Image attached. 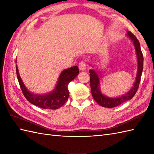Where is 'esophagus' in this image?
<instances>
[{"label":"esophagus","instance_id":"obj_1","mask_svg":"<svg viewBox=\"0 0 154 154\" xmlns=\"http://www.w3.org/2000/svg\"><path fill=\"white\" fill-rule=\"evenodd\" d=\"M78 67H79V69L81 71H83L86 69V63L84 61H81L79 63V65H78Z\"/></svg>","mask_w":154,"mask_h":154}]
</instances>
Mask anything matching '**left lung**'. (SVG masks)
Listing matches in <instances>:
<instances>
[{"label":"left lung","instance_id":"obj_1","mask_svg":"<svg viewBox=\"0 0 154 154\" xmlns=\"http://www.w3.org/2000/svg\"><path fill=\"white\" fill-rule=\"evenodd\" d=\"M127 35L130 38V39L133 41L134 45L135 46L137 58H138V73H137L136 81L134 85V87L132 88L129 92H128L125 95H123L119 98H109L106 97L101 93L99 89V78L98 76L97 73L93 69H90V85H91V93L94 100L99 104L103 107L106 108H113L120 105L122 103L126 102L127 100H129L135 95L138 89L139 85L141 80L142 73L143 71V54L140 48V42L138 39L131 32L128 31Z\"/></svg>","mask_w":154,"mask_h":154}]
</instances>
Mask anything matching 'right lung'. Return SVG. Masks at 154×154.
I'll return each mask as SVG.
<instances>
[{"instance_id":"add662e5","label":"right lung","mask_w":154,"mask_h":154,"mask_svg":"<svg viewBox=\"0 0 154 154\" xmlns=\"http://www.w3.org/2000/svg\"><path fill=\"white\" fill-rule=\"evenodd\" d=\"M16 75L22 93L29 102L34 105L44 109L55 110L62 106L69 97L68 85L79 74V68L73 66L61 72L55 89L52 93L44 95L34 94L27 90L20 77L17 66H16Z\"/></svg>"}]
</instances>
